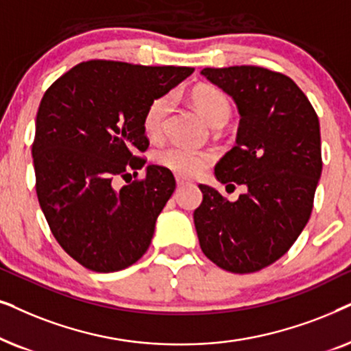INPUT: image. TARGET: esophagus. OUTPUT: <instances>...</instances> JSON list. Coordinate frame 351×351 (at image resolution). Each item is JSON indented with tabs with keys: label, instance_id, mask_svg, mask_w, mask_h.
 I'll use <instances>...</instances> for the list:
<instances>
[{
	"label": "esophagus",
	"instance_id": "34e87169",
	"mask_svg": "<svg viewBox=\"0 0 351 351\" xmlns=\"http://www.w3.org/2000/svg\"><path fill=\"white\" fill-rule=\"evenodd\" d=\"M176 184L178 186H184V184H189V180H186L184 176H176Z\"/></svg>",
	"mask_w": 351,
	"mask_h": 351
}]
</instances>
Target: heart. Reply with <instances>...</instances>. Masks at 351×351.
<instances>
[{
  "label": "heart",
  "instance_id": "heart-1",
  "mask_svg": "<svg viewBox=\"0 0 351 351\" xmlns=\"http://www.w3.org/2000/svg\"><path fill=\"white\" fill-rule=\"evenodd\" d=\"M191 99L200 115L207 120L210 127L224 125L231 115V104L221 91L212 86H199L191 93ZM173 106V96L163 95L156 97L144 112L143 127L149 138L162 136L165 130L168 114ZM156 160L180 176H195L204 171L212 162V154L186 146H170L156 154Z\"/></svg>",
  "mask_w": 351,
  "mask_h": 351
}]
</instances>
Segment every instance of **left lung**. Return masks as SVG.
Wrapping results in <instances>:
<instances>
[{
  "mask_svg": "<svg viewBox=\"0 0 351 351\" xmlns=\"http://www.w3.org/2000/svg\"><path fill=\"white\" fill-rule=\"evenodd\" d=\"M232 97L241 121L236 146L215 167L219 183L244 184L230 202L199 184L194 212L200 249L219 268L254 273L281 258L310 219L321 178L319 120L286 75L254 65L200 70Z\"/></svg>",
  "mask_w": 351,
  "mask_h": 351,
  "instance_id": "1",
  "label": "left lung"
}]
</instances>
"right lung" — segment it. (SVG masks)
<instances>
[{
	"label": "right lung",
	"instance_id": "add662e5",
	"mask_svg": "<svg viewBox=\"0 0 351 351\" xmlns=\"http://www.w3.org/2000/svg\"><path fill=\"white\" fill-rule=\"evenodd\" d=\"M194 72L88 60L45 93L32 146L36 195L60 247L97 273L136 263L151 245L157 217L176 188L171 171L147 165L146 176L117 189V178L143 168L147 106ZM138 175V173H136Z\"/></svg>",
	"mask_w": 351,
	"mask_h": 351
}]
</instances>
